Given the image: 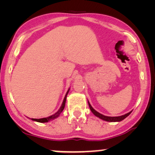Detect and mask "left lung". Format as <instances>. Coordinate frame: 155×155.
Returning <instances> with one entry per match:
<instances>
[{
	"label": "left lung",
	"instance_id": "8db88e82",
	"mask_svg": "<svg viewBox=\"0 0 155 155\" xmlns=\"http://www.w3.org/2000/svg\"><path fill=\"white\" fill-rule=\"evenodd\" d=\"M88 104H89V107H90V109L91 110V111L92 112L93 114H94L95 116H97V117H98L99 118H101V119H102L104 120H106V121H109V122H119V121H121L124 119H125L127 116H128L130 114H131V112L132 111L129 112V113H127L126 114H124V115L123 116H114V117H112V116H104L103 115V114H101L100 113H99V112H97L96 110H94L93 109L92 106L90 104V102L88 101Z\"/></svg>",
	"mask_w": 155,
	"mask_h": 155
}]
</instances>
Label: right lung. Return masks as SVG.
I'll return each instance as SVG.
<instances>
[{
    "label": "right lung",
    "instance_id": "add662e5",
    "mask_svg": "<svg viewBox=\"0 0 155 155\" xmlns=\"http://www.w3.org/2000/svg\"><path fill=\"white\" fill-rule=\"evenodd\" d=\"M69 90H70V89H68V92H66V94H65V96L64 97V99H63L62 105H61V107H60V109H58V111H57L56 113H55L54 114H53V115L48 116V117H46V118H39V119H37V118H31V120H34V121H37V122H39V123H46V122L50 121V120H54V118L58 117L59 115H60V114H61V112L63 111V110L64 109V108H65V101H66V97H67L68 93Z\"/></svg>",
    "mask_w": 155,
    "mask_h": 155
}]
</instances>
